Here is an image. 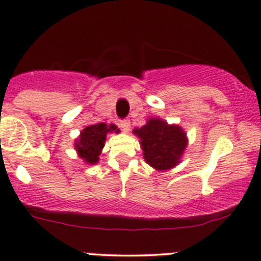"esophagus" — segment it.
Instances as JSON below:
<instances>
[{
	"mask_svg": "<svg viewBox=\"0 0 261 261\" xmlns=\"http://www.w3.org/2000/svg\"><path fill=\"white\" fill-rule=\"evenodd\" d=\"M119 127L122 128V129L124 130V132L129 130V128H130L129 119H122V120H120V122H119Z\"/></svg>",
	"mask_w": 261,
	"mask_h": 261,
	"instance_id": "1",
	"label": "esophagus"
}]
</instances>
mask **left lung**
Segmentation results:
<instances>
[{"mask_svg":"<svg viewBox=\"0 0 261 261\" xmlns=\"http://www.w3.org/2000/svg\"><path fill=\"white\" fill-rule=\"evenodd\" d=\"M141 138L145 162L156 170L175 167L187 147V137L178 125L161 119H149L141 129H134Z\"/></svg>","mask_w":261,"mask_h":261,"instance_id":"8db88e82","label":"left lung"}]
</instances>
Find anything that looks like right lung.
Wrapping results in <instances>:
<instances>
[{"label": "right lung", "mask_w": 261, "mask_h": 261, "mask_svg": "<svg viewBox=\"0 0 261 261\" xmlns=\"http://www.w3.org/2000/svg\"><path fill=\"white\" fill-rule=\"evenodd\" d=\"M108 132L118 133L117 125H107L106 123L92 124L83 129L81 133L80 141L75 142V149L81 158H83L88 164H93L98 162V155L100 154L103 145H105L106 136Z\"/></svg>", "instance_id": "right-lung-1"}]
</instances>
